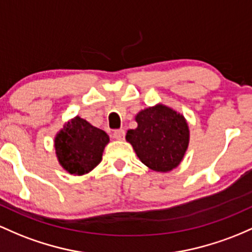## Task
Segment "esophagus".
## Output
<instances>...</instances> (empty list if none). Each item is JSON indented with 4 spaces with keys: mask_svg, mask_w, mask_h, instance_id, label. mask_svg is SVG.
I'll return each instance as SVG.
<instances>
[{
    "mask_svg": "<svg viewBox=\"0 0 252 252\" xmlns=\"http://www.w3.org/2000/svg\"><path fill=\"white\" fill-rule=\"evenodd\" d=\"M124 136H126V131H124L123 129H117V130L113 131V137H115L116 140H124Z\"/></svg>",
    "mask_w": 252,
    "mask_h": 252,
    "instance_id": "1",
    "label": "esophagus"
}]
</instances>
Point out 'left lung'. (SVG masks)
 <instances>
[{
  "instance_id": "8db88e82",
  "label": "left lung",
  "mask_w": 252,
  "mask_h": 252,
  "mask_svg": "<svg viewBox=\"0 0 252 252\" xmlns=\"http://www.w3.org/2000/svg\"><path fill=\"white\" fill-rule=\"evenodd\" d=\"M137 128L126 139L141 162L157 172H170L181 164L189 146L190 131L182 113L162 104L147 107L135 116Z\"/></svg>"
}]
</instances>
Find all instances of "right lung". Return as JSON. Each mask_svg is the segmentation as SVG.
Returning <instances> with one entry per match:
<instances>
[{"mask_svg":"<svg viewBox=\"0 0 252 252\" xmlns=\"http://www.w3.org/2000/svg\"><path fill=\"white\" fill-rule=\"evenodd\" d=\"M54 142L61 166L70 175L82 176L101 161L110 137L104 130L76 116L57 132Z\"/></svg>","mask_w":252,"mask_h":252,"instance_id":"add662e5","label":"right lung"}]
</instances>
